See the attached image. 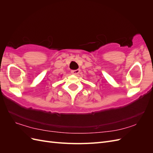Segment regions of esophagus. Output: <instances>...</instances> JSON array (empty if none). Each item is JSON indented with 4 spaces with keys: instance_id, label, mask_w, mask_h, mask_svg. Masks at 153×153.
Returning <instances> with one entry per match:
<instances>
[{
    "instance_id": "esophagus-1",
    "label": "esophagus",
    "mask_w": 153,
    "mask_h": 153,
    "mask_svg": "<svg viewBox=\"0 0 153 153\" xmlns=\"http://www.w3.org/2000/svg\"><path fill=\"white\" fill-rule=\"evenodd\" d=\"M80 69H75V70H71V73L74 75H77L78 74L80 73Z\"/></svg>"
}]
</instances>
